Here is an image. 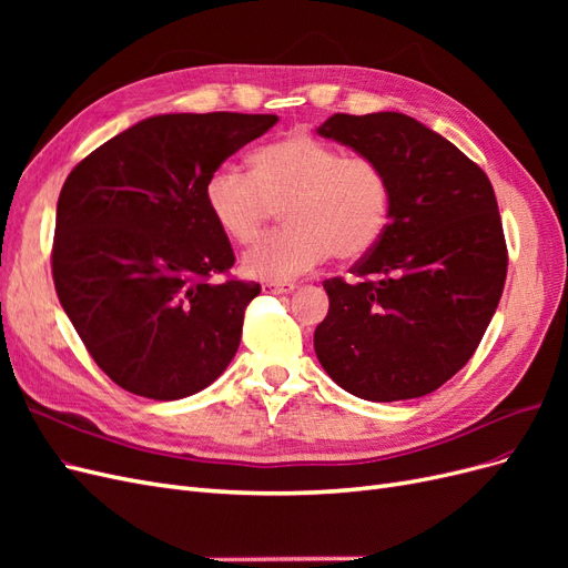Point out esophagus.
<instances>
[{
	"label": "esophagus",
	"mask_w": 568,
	"mask_h": 568,
	"mask_svg": "<svg viewBox=\"0 0 568 568\" xmlns=\"http://www.w3.org/2000/svg\"><path fill=\"white\" fill-rule=\"evenodd\" d=\"M296 288V284H265L263 286V291H265V294H291V291H294Z\"/></svg>",
	"instance_id": "1"
}]
</instances>
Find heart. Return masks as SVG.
Here are the masks:
<instances>
[{
	"label": "heart",
	"instance_id": "heart-1",
	"mask_svg": "<svg viewBox=\"0 0 568 568\" xmlns=\"http://www.w3.org/2000/svg\"><path fill=\"white\" fill-rule=\"evenodd\" d=\"M203 201L220 232L253 244L274 209L284 205L286 227L265 236L242 261L246 277L284 284L336 253L341 261L367 255L388 227L390 180L367 156L307 132L257 146L248 173L222 165L205 180Z\"/></svg>",
	"mask_w": 568,
	"mask_h": 568
}]
</instances>
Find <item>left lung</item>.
<instances>
[{"instance_id":"obj_1","label":"left lung","mask_w":568,"mask_h":568,"mask_svg":"<svg viewBox=\"0 0 568 568\" xmlns=\"http://www.w3.org/2000/svg\"><path fill=\"white\" fill-rule=\"evenodd\" d=\"M317 134L374 159L393 192L388 227L355 263V282H324L317 359L363 400L422 398L469 363L503 296L507 246L493 184L405 113H336Z\"/></svg>"}]
</instances>
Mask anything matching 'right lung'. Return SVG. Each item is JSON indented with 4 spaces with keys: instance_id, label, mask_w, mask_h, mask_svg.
Listing matches in <instances>:
<instances>
[{
    "instance_id": "obj_1",
    "label": "right lung",
    "mask_w": 568,
    "mask_h": 568,
    "mask_svg": "<svg viewBox=\"0 0 568 568\" xmlns=\"http://www.w3.org/2000/svg\"><path fill=\"white\" fill-rule=\"evenodd\" d=\"M277 115L165 113L115 134L65 178L51 253L68 320L111 382L151 400L211 386L242 341L255 282L203 201L215 170Z\"/></svg>"
}]
</instances>
